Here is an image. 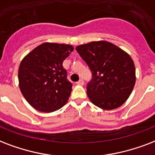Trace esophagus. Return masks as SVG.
Wrapping results in <instances>:
<instances>
[{
	"label": "esophagus",
	"instance_id": "1",
	"mask_svg": "<svg viewBox=\"0 0 155 155\" xmlns=\"http://www.w3.org/2000/svg\"><path fill=\"white\" fill-rule=\"evenodd\" d=\"M76 84H78V85H81V86H83L84 85V81L82 80V79H80L78 81H77Z\"/></svg>",
	"mask_w": 155,
	"mask_h": 155
}]
</instances>
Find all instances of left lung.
Returning <instances> with one entry per match:
<instances>
[{
    "mask_svg": "<svg viewBox=\"0 0 155 155\" xmlns=\"http://www.w3.org/2000/svg\"><path fill=\"white\" fill-rule=\"evenodd\" d=\"M91 69L86 86L89 99L95 106L112 110L126 101L135 85V66L129 54L107 41L91 42L76 48Z\"/></svg>",
    "mask_w": 155,
    "mask_h": 155,
    "instance_id": "1",
    "label": "left lung"
}]
</instances>
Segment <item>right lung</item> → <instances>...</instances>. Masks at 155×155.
Wrapping results in <instances>:
<instances>
[{"label": "right lung", "mask_w": 155, "mask_h": 155, "mask_svg": "<svg viewBox=\"0 0 155 155\" xmlns=\"http://www.w3.org/2000/svg\"><path fill=\"white\" fill-rule=\"evenodd\" d=\"M74 51L69 44L44 43L21 61L18 69L19 87L35 109L51 112L66 104L72 91L63 61Z\"/></svg>", "instance_id": "add662e5"}]
</instances>
